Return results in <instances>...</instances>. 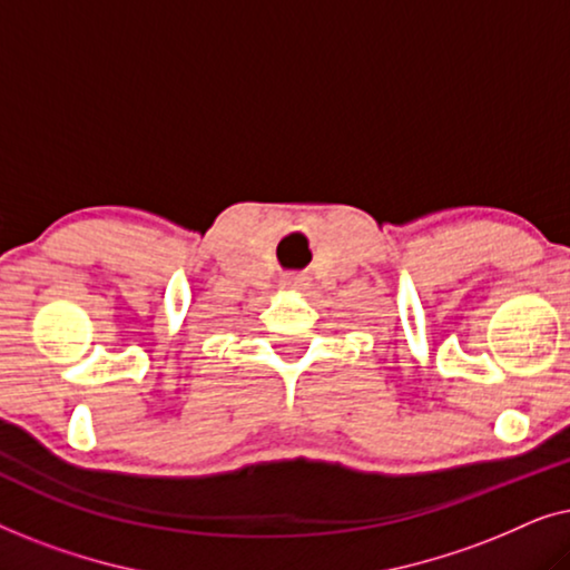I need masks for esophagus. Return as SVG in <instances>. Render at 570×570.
<instances>
[{
  "mask_svg": "<svg viewBox=\"0 0 570 570\" xmlns=\"http://www.w3.org/2000/svg\"><path fill=\"white\" fill-rule=\"evenodd\" d=\"M279 285L285 287V291H293V293H301L308 287V277L306 275H285L279 279Z\"/></svg>",
  "mask_w": 570,
  "mask_h": 570,
  "instance_id": "34e87169",
  "label": "esophagus"
}]
</instances>
